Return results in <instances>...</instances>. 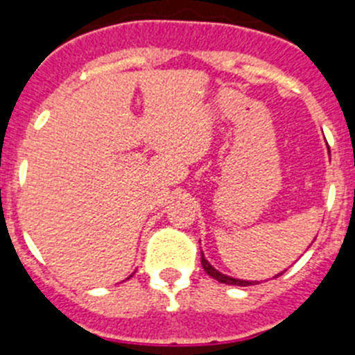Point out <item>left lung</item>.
<instances>
[{
    "instance_id": "left-lung-1",
    "label": "left lung",
    "mask_w": 355,
    "mask_h": 355,
    "mask_svg": "<svg viewBox=\"0 0 355 355\" xmlns=\"http://www.w3.org/2000/svg\"><path fill=\"white\" fill-rule=\"evenodd\" d=\"M201 267L205 269V272L209 274L210 277H214V279H217L219 283H225V285H235V286H251V285H258V281H245V279H235V277L232 276H226V274L219 272L217 269H214L212 265L209 263V260H207L205 257H203V251H201ZM283 272H279L277 276H281ZM274 276V277H277Z\"/></svg>"
}]
</instances>
